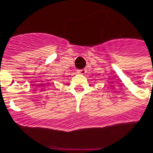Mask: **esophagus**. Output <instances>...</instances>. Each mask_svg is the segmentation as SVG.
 Returning a JSON list of instances; mask_svg holds the SVG:
<instances>
[{"label":"esophagus","mask_w":153,"mask_h":153,"mask_svg":"<svg viewBox=\"0 0 153 153\" xmlns=\"http://www.w3.org/2000/svg\"><path fill=\"white\" fill-rule=\"evenodd\" d=\"M86 72H87V70L85 69H79V74H84Z\"/></svg>","instance_id":"esophagus-1"}]
</instances>
